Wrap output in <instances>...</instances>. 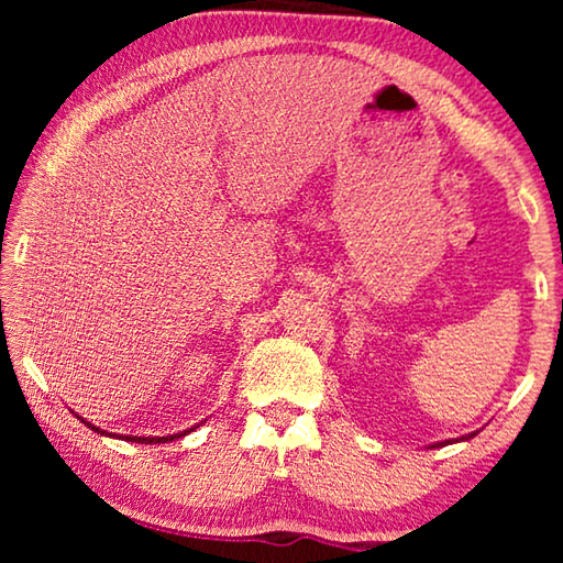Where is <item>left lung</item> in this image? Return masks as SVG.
<instances>
[{"label": "left lung", "instance_id": "left-lung-1", "mask_svg": "<svg viewBox=\"0 0 563 563\" xmlns=\"http://www.w3.org/2000/svg\"><path fill=\"white\" fill-rule=\"evenodd\" d=\"M476 433H468V435H464V438H461V441H468V438H474ZM445 443H453V441H443V443H435V445H445ZM435 445H433V449H435Z\"/></svg>", "mask_w": 563, "mask_h": 563}]
</instances>
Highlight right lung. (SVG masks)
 <instances>
[{
	"instance_id": "add662e5",
	"label": "right lung",
	"mask_w": 563,
	"mask_h": 563,
	"mask_svg": "<svg viewBox=\"0 0 563 563\" xmlns=\"http://www.w3.org/2000/svg\"><path fill=\"white\" fill-rule=\"evenodd\" d=\"M76 418H79V415H76ZM84 426H89L91 430H95V433H107V430H99L97 426H91V422H87L84 418H79ZM197 428V426H195ZM195 428H189V430H184V433H174V435H156V438H141V435H125V441H130V443H168V441H174V438H181V435H187V433H191V430Z\"/></svg>"
}]
</instances>
